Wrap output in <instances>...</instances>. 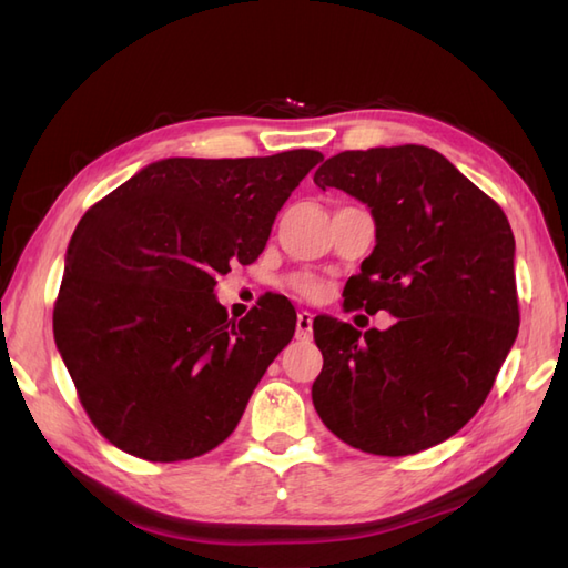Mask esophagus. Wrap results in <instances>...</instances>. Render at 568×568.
Returning a JSON list of instances; mask_svg holds the SVG:
<instances>
[{"mask_svg": "<svg viewBox=\"0 0 568 568\" xmlns=\"http://www.w3.org/2000/svg\"><path fill=\"white\" fill-rule=\"evenodd\" d=\"M295 334H297V339H310V336H312V315H310V312H297Z\"/></svg>", "mask_w": 568, "mask_h": 568, "instance_id": "1", "label": "esophagus"}]
</instances>
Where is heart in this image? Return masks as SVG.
Instances as JSON below:
<instances>
[{"label":"heart","instance_id":"heart-1","mask_svg":"<svg viewBox=\"0 0 568 568\" xmlns=\"http://www.w3.org/2000/svg\"><path fill=\"white\" fill-rule=\"evenodd\" d=\"M287 285H291L293 293H297L300 297H305V300H315L324 291V285L317 281L315 275H310V273L293 275L291 281H287Z\"/></svg>","mask_w":568,"mask_h":568}]
</instances>
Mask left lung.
<instances>
[{
    "mask_svg": "<svg viewBox=\"0 0 568 568\" xmlns=\"http://www.w3.org/2000/svg\"><path fill=\"white\" fill-rule=\"evenodd\" d=\"M315 183L366 202L376 220V248L348 277L344 310H385L395 322L361 334L315 317L324 366L312 403L354 449L425 452L486 403L520 327L508 216L442 153L415 143L336 153Z\"/></svg>",
    "mask_w": 568,
    "mask_h": 568,
    "instance_id": "8db88e82",
    "label": "left lung"
}]
</instances>
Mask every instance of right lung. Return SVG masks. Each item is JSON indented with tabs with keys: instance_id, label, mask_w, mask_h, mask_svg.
<instances>
[{
	"instance_id": "obj_1",
	"label": "right lung",
	"mask_w": 568,
	"mask_h": 568,
	"mask_svg": "<svg viewBox=\"0 0 568 568\" xmlns=\"http://www.w3.org/2000/svg\"><path fill=\"white\" fill-rule=\"evenodd\" d=\"M320 151L165 159L84 212L53 307L58 352L84 413L131 456L173 464L212 452L295 334V307L263 295L244 320L216 275L261 256L275 214Z\"/></svg>"
}]
</instances>
